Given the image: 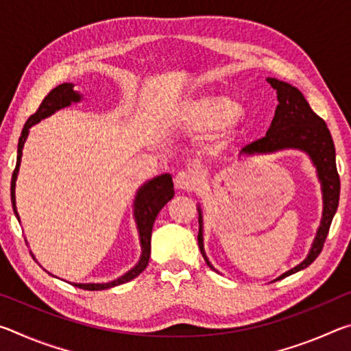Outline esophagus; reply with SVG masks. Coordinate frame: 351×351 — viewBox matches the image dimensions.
<instances>
[{
	"mask_svg": "<svg viewBox=\"0 0 351 351\" xmlns=\"http://www.w3.org/2000/svg\"><path fill=\"white\" fill-rule=\"evenodd\" d=\"M195 186H197V176H195L192 171H180L175 176V187L178 190H186V192H190L193 190Z\"/></svg>",
	"mask_w": 351,
	"mask_h": 351,
	"instance_id": "esophagus-1",
	"label": "esophagus"
}]
</instances>
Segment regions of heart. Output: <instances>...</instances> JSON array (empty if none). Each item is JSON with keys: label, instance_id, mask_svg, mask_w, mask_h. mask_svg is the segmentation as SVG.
Listing matches in <instances>:
<instances>
[{"label": "heart", "instance_id": "obj_1", "mask_svg": "<svg viewBox=\"0 0 351 351\" xmlns=\"http://www.w3.org/2000/svg\"><path fill=\"white\" fill-rule=\"evenodd\" d=\"M251 121L245 106L221 93H203L181 99L169 111V125L180 134H204L215 130L207 144L210 156H221Z\"/></svg>", "mask_w": 351, "mask_h": 351}]
</instances>
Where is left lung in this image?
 I'll use <instances>...</instances> for the list:
<instances>
[{"label":"left lung","mask_w":351,"mask_h":351,"mask_svg":"<svg viewBox=\"0 0 351 351\" xmlns=\"http://www.w3.org/2000/svg\"><path fill=\"white\" fill-rule=\"evenodd\" d=\"M266 82L277 91L278 105L276 108L274 119H272L271 127L265 138L252 142L246 145L240 152V158L260 156V154H272L283 150H299L308 154L311 162L316 169L317 180L320 182V192H322V218L317 228L316 237H314L310 252L304 261L283 272L276 280L295 274L306 266H310L317 258L324 247L326 235H328L332 217L337 210L339 204V192L341 181L336 169V150L332 144L330 130L326 128L324 119H320L316 112L311 110L310 104L306 102L295 86L289 85L287 82L277 80L274 77H268ZM198 246L203 254L206 263L209 268H213L207 258L204 251V237H203V210L198 204ZM218 272V271H217ZM274 280V282H276Z\"/></svg>","instance_id":"obj_1"}]
</instances>
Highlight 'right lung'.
<instances>
[{
	"label": "right lung",
	"mask_w": 351,
	"mask_h": 351,
	"mask_svg": "<svg viewBox=\"0 0 351 351\" xmlns=\"http://www.w3.org/2000/svg\"><path fill=\"white\" fill-rule=\"evenodd\" d=\"M83 94L74 90V83H62L57 88H54L47 96L43 99V102L40 104L37 112L27 119V122L23 127L21 136L19 139V150H16V165L12 175L10 182V199L12 207H14L15 217L19 218L20 215L16 210V201H15V186H16V178H19L20 165H21V156H23V148H25V142L29 136V130H31L35 123H38L43 119L54 114L56 111L66 108L73 104L82 102ZM175 190H173V181H171V175L162 173L159 176H154L153 180H148L147 182L142 184L136 192V197L133 201V218L136 223V229L139 234V243H141V257L139 261L136 263L132 269L127 271L125 274L117 277L116 280L106 282V283H71L77 288L86 289V291H102L108 288H114L117 285L127 283L133 278L138 277L142 271L147 268L148 260H150V249H152V230L153 223L156 219L159 210L173 198ZM32 254V252H31ZM35 258V255L32 254ZM56 277V276H54Z\"/></svg>",
	"instance_id": "obj_1"
}]
</instances>
